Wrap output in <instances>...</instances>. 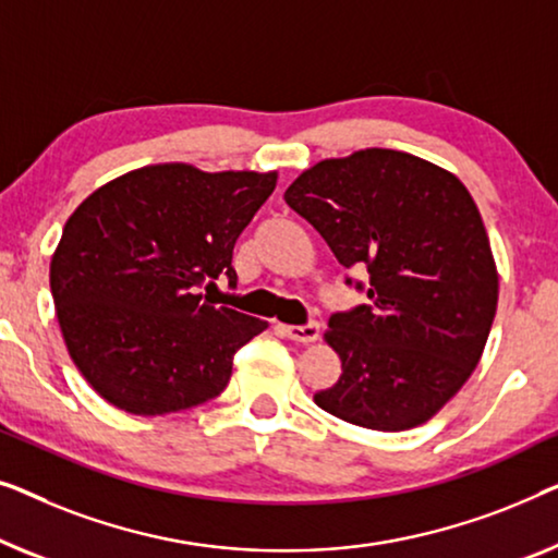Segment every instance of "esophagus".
<instances>
[{"label":"esophagus","instance_id":"1","mask_svg":"<svg viewBox=\"0 0 558 558\" xmlns=\"http://www.w3.org/2000/svg\"><path fill=\"white\" fill-rule=\"evenodd\" d=\"M282 331H286V336L290 341H298V343H313L318 339V333H320V326L316 324V320H311V324H305V326H286L282 328Z\"/></svg>","mask_w":558,"mask_h":558}]
</instances>
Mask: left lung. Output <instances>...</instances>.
<instances>
[{"instance_id":"8db88e82","label":"left lung","mask_w":558,"mask_h":558,"mask_svg":"<svg viewBox=\"0 0 558 558\" xmlns=\"http://www.w3.org/2000/svg\"><path fill=\"white\" fill-rule=\"evenodd\" d=\"M282 197L336 260L368 270V305L328 320L343 372L313 402L379 433L425 425L470 379L498 308V268L465 184L420 156L361 148L313 163Z\"/></svg>"}]
</instances>
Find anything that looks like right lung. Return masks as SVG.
<instances>
[{
	"label": "right lung",
	"mask_w": 558,
	"mask_h": 558,
	"mask_svg": "<svg viewBox=\"0 0 558 558\" xmlns=\"http://www.w3.org/2000/svg\"><path fill=\"white\" fill-rule=\"evenodd\" d=\"M278 171L151 163L77 204L50 260L68 354L83 379L129 414L156 417L209 402L232 356L268 320L204 301L238 280L232 247L276 190Z\"/></svg>",
	"instance_id": "right-lung-1"
}]
</instances>
